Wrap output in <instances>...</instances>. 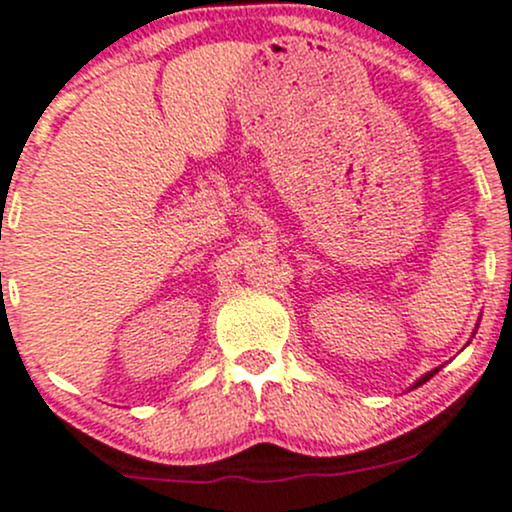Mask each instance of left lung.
I'll return each instance as SVG.
<instances>
[{
    "mask_svg": "<svg viewBox=\"0 0 512 512\" xmlns=\"http://www.w3.org/2000/svg\"><path fill=\"white\" fill-rule=\"evenodd\" d=\"M435 374H437V369H432V372H428V374H425V376H423V379H418V381H415V386L425 384V381H428V379H430V376H435Z\"/></svg>",
    "mask_w": 512,
    "mask_h": 512,
    "instance_id": "obj_1",
    "label": "left lung"
}]
</instances>
